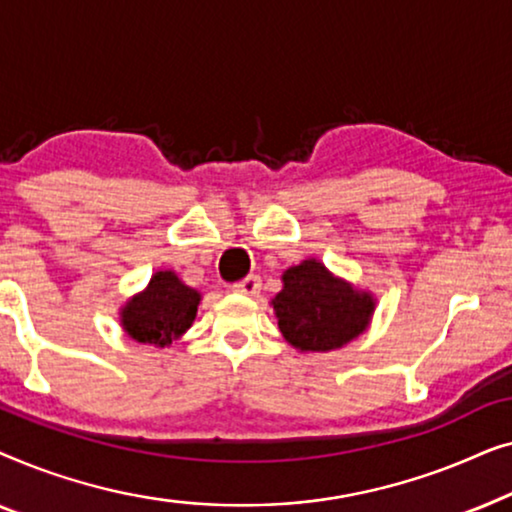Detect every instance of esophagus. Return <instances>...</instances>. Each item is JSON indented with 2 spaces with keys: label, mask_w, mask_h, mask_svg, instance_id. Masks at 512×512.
<instances>
[{
  "label": "esophagus",
  "mask_w": 512,
  "mask_h": 512,
  "mask_svg": "<svg viewBox=\"0 0 512 512\" xmlns=\"http://www.w3.org/2000/svg\"><path fill=\"white\" fill-rule=\"evenodd\" d=\"M233 291L242 293V296H258V293H261V277H256V275L244 277L242 282L233 284Z\"/></svg>",
  "instance_id": "34e87169"
}]
</instances>
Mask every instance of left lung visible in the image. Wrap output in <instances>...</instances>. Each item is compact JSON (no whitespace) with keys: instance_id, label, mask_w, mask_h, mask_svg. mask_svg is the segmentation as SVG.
Returning <instances> with one entry per match:
<instances>
[{"instance_id":"left-lung-1","label":"left lung","mask_w":512,"mask_h":512,"mask_svg":"<svg viewBox=\"0 0 512 512\" xmlns=\"http://www.w3.org/2000/svg\"><path fill=\"white\" fill-rule=\"evenodd\" d=\"M377 298L333 275L317 258H305L282 275V291L270 300L279 331L303 354L333 352L366 333Z\"/></svg>"}]
</instances>
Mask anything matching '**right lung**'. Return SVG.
<instances>
[{
  "mask_svg": "<svg viewBox=\"0 0 512 512\" xmlns=\"http://www.w3.org/2000/svg\"><path fill=\"white\" fill-rule=\"evenodd\" d=\"M202 293L184 284L174 270L153 272L144 291L128 298L118 319L128 338L142 345L170 347L193 326Z\"/></svg>",
  "mask_w": 512,
  "mask_h": 512,
  "instance_id": "right-lung-1",
  "label": "right lung"
}]
</instances>
